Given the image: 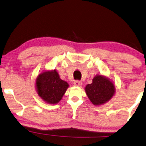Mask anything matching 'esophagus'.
Instances as JSON below:
<instances>
[{
    "label": "esophagus",
    "instance_id": "34e87169",
    "mask_svg": "<svg viewBox=\"0 0 146 146\" xmlns=\"http://www.w3.org/2000/svg\"><path fill=\"white\" fill-rule=\"evenodd\" d=\"M73 84L74 86H81L82 82L79 81V80H75V81L73 82Z\"/></svg>",
    "mask_w": 146,
    "mask_h": 146
}]
</instances>
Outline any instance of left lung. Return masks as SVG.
Instances as JSON below:
<instances>
[{
    "instance_id": "left-lung-1",
    "label": "left lung",
    "mask_w": 146,
    "mask_h": 146,
    "mask_svg": "<svg viewBox=\"0 0 146 146\" xmlns=\"http://www.w3.org/2000/svg\"><path fill=\"white\" fill-rule=\"evenodd\" d=\"M85 91L94 105H101L112 98L115 93L114 84L105 76L96 75L92 84H88Z\"/></svg>"
}]
</instances>
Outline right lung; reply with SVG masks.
<instances>
[{
  "label": "right lung",
  "mask_w": 146,
  "mask_h": 146,
  "mask_svg": "<svg viewBox=\"0 0 146 146\" xmlns=\"http://www.w3.org/2000/svg\"><path fill=\"white\" fill-rule=\"evenodd\" d=\"M38 94L46 103L56 104L61 100L68 83L60 79L56 70L45 71L38 75L36 81Z\"/></svg>",
  "instance_id": "add662e5"
}]
</instances>
